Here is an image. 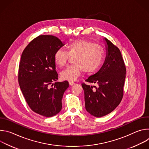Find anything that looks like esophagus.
Instances as JSON below:
<instances>
[{"mask_svg": "<svg viewBox=\"0 0 149 149\" xmlns=\"http://www.w3.org/2000/svg\"><path fill=\"white\" fill-rule=\"evenodd\" d=\"M69 84H70V86H73V85L75 84V82L72 81H69Z\"/></svg>", "mask_w": 149, "mask_h": 149, "instance_id": "1", "label": "esophagus"}]
</instances>
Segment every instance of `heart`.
<instances>
[{"label":"heart","mask_w":149,"mask_h":149,"mask_svg":"<svg viewBox=\"0 0 149 149\" xmlns=\"http://www.w3.org/2000/svg\"><path fill=\"white\" fill-rule=\"evenodd\" d=\"M67 48V51L59 49L54 54L55 63L60 67L66 65L70 56H74V64L67 67L61 73L63 79L73 81L80 75L82 71L86 74L93 73L102 63L104 57L102 48L91 42L76 40L70 42Z\"/></svg>","instance_id":"1"}]
</instances>
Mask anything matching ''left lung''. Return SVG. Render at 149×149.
Wrapping results in <instances>:
<instances>
[{"mask_svg": "<svg viewBox=\"0 0 149 149\" xmlns=\"http://www.w3.org/2000/svg\"><path fill=\"white\" fill-rule=\"evenodd\" d=\"M104 39L107 51L104 64L96 74L86 79L87 82L96 84L97 87L82 84L86 109L96 117L110 113L119 105L123 97L126 74L120 49L107 38Z\"/></svg>", "mask_w": 149, "mask_h": 149, "instance_id": "obj_1", "label": "left lung"}]
</instances>
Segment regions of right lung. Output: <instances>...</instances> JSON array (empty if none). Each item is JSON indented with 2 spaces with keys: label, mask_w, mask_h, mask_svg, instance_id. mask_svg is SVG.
<instances>
[{
  "label": "right lung",
  "mask_w": 149,
  "mask_h": 149,
  "mask_svg": "<svg viewBox=\"0 0 149 149\" xmlns=\"http://www.w3.org/2000/svg\"><path fill=\"white\" fill-rule=\"evenodd\" d=\"M63 45L55 36L40 35L30 42L21 55L18 72L20 90L30 109L46 117L61 111L63 93L69 87L67 81L56 82L58 75L54 54ZM54 81V87L51 88Z\"/></svg>",
  "instance_id": "add662e5"
}]
</instances>
